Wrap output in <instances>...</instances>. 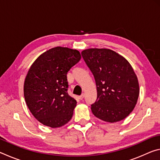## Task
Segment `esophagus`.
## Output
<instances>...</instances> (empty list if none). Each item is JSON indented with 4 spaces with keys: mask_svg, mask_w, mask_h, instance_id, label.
<instances>
[{
    "mask_svg": "<svg viewBox=\"0 0 160 160\" xmlns=\"http://www.w3.org/2000/svg\"><path fill=\"white\" fill-rule=\"evenodd\" d=\"M84 97H85V94L82 93V94H81V95L79 97V99H80V100H82V99H84Z\"/></svg>",
    "mask_w": 160,
    "mask_h": 160,
    "instance_id": "esophagus-1",
    "label": "esophagus"
}]
</instances>
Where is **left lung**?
Instances as JSON below:
<instances>
[{
	"label": "left lung",
	"instance_id": "8db88e82",
	"mask_svg": "<svg viewBox=\"0 0 160 160\" xmlns=\"http://www.w3.org/2000/svg\"><path fill=\"white\" fill-rule=\"evenodd\" d=\"M82 56L94 75L97 97L91 105L93 114L113 123L128 116L136 104L139 84L126 59L107 48H89Z\"/></svg>",
	"mask_w": 160,
	"mask_h": 160
}]
</instances>
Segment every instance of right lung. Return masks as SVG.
I'll use <instances>...</instances> for the list:
<instances>
[{
    "mask_svg": "<svg viewBox=\"0 0 160 160\" xmlns=\"http://www.w3.org/2000/svg\"><path fill=\"white\" fill-rule=\"evenodd\" d=\"M80 58L78 51L58 47L46 51L32 65L24 84V96L40 123L58 128L71 119L77 102L68 93L67 73Z\"/></svg>",
    "mask_w": 160,
    "mask_h": 160,
    "instance_id": "right-lung-1",
    "label": "right lung"
}]
</instances>
